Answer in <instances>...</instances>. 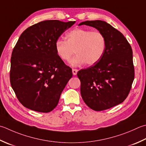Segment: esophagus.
<instances>
[{
  "mask_svg": "<svg viewBox=\"0 0 146 146\" xmlns=\"http://www.w3.org/2000/svg\"><path fill=\"white\" fill-rule=\"evenodd\" d=\"M72 72H73V75H76V74H77V72H78V70L72 69Z\"/></svg>",
  "mask_w": 146,
  "mask_h": 146,
  "instance_id": "esophagus-1",
  "label": "esophagus"
}]
</instances>
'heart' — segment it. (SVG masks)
<instances>
[{"mask_svg": "<svg viewBox=\"0 0 146 146\" xmlns=\"http://www.w3.org/2000/svg\"><path fill=\"white\" fill-rule=\"evenodd\" d=\"M66 38L56 41V51L62 60L68 61L75 50L77 54L70 62L73 66L98 63L106 50V38L99 31L75 28L66 34Z\"/></svg>", "mask_w": 146, "mask_h": 146, "instance_id": "obj_1", "label": "heart"}]
</instances>
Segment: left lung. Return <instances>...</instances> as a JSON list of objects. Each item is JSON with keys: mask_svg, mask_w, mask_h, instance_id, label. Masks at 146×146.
Wrapping results in <instances>:
<instances>
[{"mask_svg": "<svg viewBox=\"0 0 146 146\" xmlns=\"http://www.w3.org/2000/svg\"><path fill=\"white\" fill-rule=\"evenodd\" d=\"M85 25L96 28L105 35L106 50L96 64L80 70L82 99L95 111L110 109L127 98L134 80L132 49L123 35L101 20L86 21Z\"/></svg>", "mask_w": 146, "mask_h": 146, "instance_id": "1", "label": "left lung"}]
</instances>
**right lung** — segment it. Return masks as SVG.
I'll return each mask as SVG.
<instances>
[{"label":"right lung","instance_id":"1","mask_svg":"<svg viewBox=\"0 0 146 146\" xmlns=\"http://www.w3.org/2000/svg\"><path fill=\"white\" fill-rule=\"evenodd\" d=\"M75 23L46 20L20 35L11 59L10 82L25 108L48 113L58 105L73 73L57 54L55 43Z\"/></svg>","mask_w":146,"mask_h":146}]
</instances>
